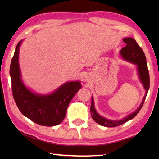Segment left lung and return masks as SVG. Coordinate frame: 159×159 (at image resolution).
<instances>
[{"label": "left lung", "instance_id": "left-lung-1", "mask_svg": "<svg viewBox=\"0 0 159 159\" xmlns=\"http://www.w3.org/2000/svg\"><path fill=\"white\" fill-rule=\"evenodd\" d=\"M123 41L127 44V45L121 50L119 54L124 60L136 65L138 77L143 85V88H144L145 95L140 105L137 108V110L132 112V114L127 115L125 118L120 119V120H111V119H106L105 117L101 116L95 109L94 101H93V98L92 97V103H91L90 107L91 116L95 122L106 127H117V126L122 125L130 119H133L138 114L141 108L143 107L150 87V76L147 67L146 57H145L144 52L143 51L142 48L139 46L134 38H130V37L125 38L123 39Z\"/></svg>", "mask_w": 159, "mask_h": 159}]
</instances>
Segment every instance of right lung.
I'll return each mask as SVG.
<instances>
[{
    "label": "right lung",
    "mask_w": 159,
    "mask_h": 159,
    "mask_svg": "<svg viewBox=\"0 0 159 159\" xmlns=\"http://www.w3.org/2000/svg\"><path fill=\"white\" fill-rule=\"evenodd\" d=\"M19 41L11 62L10 76L15 103L24 116L36 124L53 127L62 122L71 99L82 88L80 81L66 82L53 93L43 95L34 93L24 84L19 64Z\"/></svg>",
    "instance_id": "1"
}]
</instances>
